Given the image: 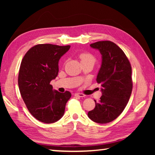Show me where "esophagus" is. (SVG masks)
Instances as JSON below:
<instances>
[{
	"label": "esophagus",
	"mask_w": 155,
	"mask_h": 155,
	"mask_svg": "<svg viewBox=\"0 0 155 155\" xmlns=\"http://www.w3.org/2000/svg\"><path fill=\"white\" fill-rule=\"evenodd\" d=\"M74 96H78V97H85V94H81V93H76L74 94Z\"/></svg>",
	"instance_id": "obj_1"
}]
</instances>
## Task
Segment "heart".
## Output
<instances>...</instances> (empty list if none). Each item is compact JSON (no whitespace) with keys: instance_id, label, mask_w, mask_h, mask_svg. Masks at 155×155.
Returning <instances> with one entry per match:
<instances>
[{"instance_id":"b5f03b06","label":"heart","mask_w":155,"mask_h":155,"mask_svg":"<svg viewBox=\"0 0 155 155\" xmlns=\"http://www.w3.org/2000/svg\"><path fill=\"white\" fill-rule=\"evenodd\" d=\"M79 58L81 59V62L84 61H95V59H94V56L90 53H88V52H83V53L80 54Z\"/></svg>"}]
</instances>
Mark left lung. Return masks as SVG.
Returning <instances> with one entry per match:
<instances>
[{"mask_svg":"<svg viewBox=\"0 0 155 155\" xmlns=\"http://www.w3.org/2000/svg\"><path fill=\"white\" fill-rule=\"evenodd\" d=\"M102 55V64L96 78L101 84L102 96L96 107L88 112L92 121L106 124L116 119L124 111L133 89L132 69L122 50L111 41L90 44Z\"/></svg>","mask_w":155,"mask_h":155,"instance_id":"obj_1","label":"left lung"}]
</instances>
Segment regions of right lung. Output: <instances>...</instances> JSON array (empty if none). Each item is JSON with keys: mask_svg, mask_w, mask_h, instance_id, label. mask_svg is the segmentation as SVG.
Listing matches in <instances>:
<instances>
[{"mask_svg": "<svg viewBox=\"0 0 155 155\" xmlns=\"http://www.w3.org/2000/svg\"><path fill=\"white\" fill-rule=\"evenodd\" d=\"M70 46L38 44L27 51L21 62L18 86L31 114L39 121L50 124L63 117L71 93L52 90L51 81L59 72V61Z\"/></svg>", "mask_w": 155, "mask_h": 155, "instance_id": "1", "label": "right lung"}]
</instances>
